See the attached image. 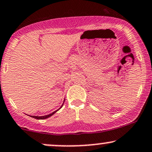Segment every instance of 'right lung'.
<instances>
[{"instance_id": "obj_1", "label": "right lung", "mask_w": 152, "mask_h": 152, "mask_svg": "<svg viewBox=\"0 0 152 152\" xmlns=\"http://www.w3.org/2000/svg\"><path fill=\"white\" fill-rule=\"evenodd\" d=\"M62 106H63V105H61V107H62ZM61 107H60V108H61ZM57 110H56V111H57ZM56 111H54V112H53L52 113H51V114L47 115H45V116H41V117H39V116H30V117H32V118H35V119H37V120H44V119L48 118H49V117H51L52 115H54V113L56 112Z\"/></svg>"}]
</instances>
